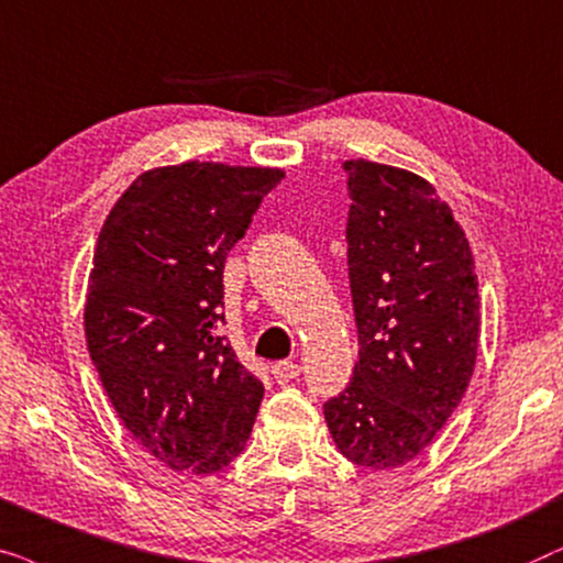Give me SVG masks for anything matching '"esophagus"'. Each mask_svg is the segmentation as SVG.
Listing matches in <instances>:
<instances>
[{
    "instance_id": "34e87169",
    "label": "esophagus",
    "mask_w": 563,
    "mask_h": 563,
    "mask_svg": "<svg viewBox=\"0 0 563 563\" xmlns=\"http://www.w3.org/2000/svg\"><path fill=\"white\" fill-rule=\"evenodd\" d=\"M298 376H301V368L296 363H290V360H280V363L273 365V378L277 384H290Z\"/></svg>"
}]
</instances>
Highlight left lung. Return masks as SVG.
<instances>
[{"mask_svg": "<svg viewBox=\"0 0 563 563\" xmlns=\"http://www.w3.org/2000/svg\"><path fill=\"white\" fill-rule=\"evenodd\" d=\"M347 172V267L357 363L324 419L344 459L399 468L432 443L466 394L478 350L468 239L415 172L365 159Z\"/></svg>", "mask_w": 563, "mask_h": 563, "instance_id": "1", "label": "left lung"}]
</instances>
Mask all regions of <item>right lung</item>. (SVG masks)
<instances>
[{
    "label": "right lung",
    "mask_w": 563,
    "mask_h": 563,
    "mask_svg": "<svg viewBox=\"0 0 563 563\" xmlns=\"http://www.w3.org/2000/svg\"><path fill=\"white\" fill-rule=\"evenodd\" d=\"M280 179L216 162L148 169L97 236L89 357L125 430L175 471L216 474L250 440L265 386L216 329L229 252Z\"/></svg>",
    "instance_id": "1"
}]
</instances>
